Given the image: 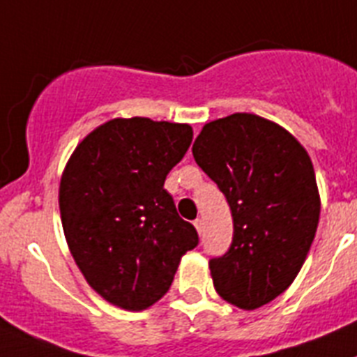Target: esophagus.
I'll list each match as a JSON object with an SVG mask.
<instances>
[{"label":"esophagus","mask_w":357,"mask_h":357,"mask_svg":"<svg viewBox=\"0 0 357 357\" xmlns=\"http://www.w3.org/2000/svg\"><path fill=\"white\" fill-rule=\"evenodd\" d=\"M194 227H196L197 232L202 234V232H203V220H202V218H197V220L194 221Z\"/></svg>","instance_id":"1"}]
</instances>
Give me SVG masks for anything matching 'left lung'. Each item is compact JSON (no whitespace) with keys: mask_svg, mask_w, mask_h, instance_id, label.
<instances>
[{"mask_svg":"<svg viewBox=\"0 0 357 357\" xmlns=\"http://www.w3.org/2000/svg\"><path fill=\"white\" fill-rule=\"evenodd\" d=\"M192 154L234 221L229 250L208 261L215 292L243 310L271 303L294 281L316 236L312 161L285 128L247 112L206 123Z\"/></svg>","mask_w":357,"mask_h":357,"instance_id":"1","label":"left lung"}]
</instances>
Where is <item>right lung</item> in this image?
I'll use <instances>...</instances> for the list:
<instances>
[{
  "mask_svg": "<svg viewBox=\"0 0 357 357\" xmlns=\"http://www.w3.org/2000/svg\"><path fill=\"white\" fill-rule=\"evenodd\" d=\"M192 127L149 118L103 123L72 152L59 183L68 248L86 283L109 303L145 310L167 294L197 243L163 188Z\"/></svg>",
  "mask_w": 357,
  "mask_h": 357,
  "instance_id": "1",
  "label": "right lung"
}]
</instances>
